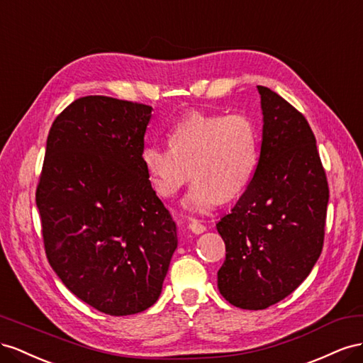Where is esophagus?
<instances>
[{
	"label": "esophagus",
	"instance_id": "1",
	"mask_svg": "<svg viewBox=\"0 0 363 363\" xmlns=\"http://www.w3.org/2000/svg\"><path fill=\"white\" fill-rule=\"evenodd\" d=\"M189 230H190L191 233H194V234H201V233L205 231V225H202L199 220L191 219L190 223H189Z\"/></svg>",
	"mask_w": 363,
	"mask_h": 363
}]
</instances>
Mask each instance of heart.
<instances>
[{"instance_id":"heart-1","label":"heart","mask_w":363,"mask_h":363,"mask_svg":"<svg viewBox=\"0 0 363 363\" xmlns=\"http://www.w3.org/2000/svg\"><path fill=\"white\" fill-rule=\"evenodd\" d=\"M169 146L149 144L141 153L153 189L172 198L194 176L184 206L206 213L242 194L251 182L258 160L255 124L243 113L191 111L174 124Z\"/></svg>"}]
</instances>
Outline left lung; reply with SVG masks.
Here are the masks:
<instances>
[{"instance_id":"1","label":"left lung","mask_w":363,"mask_h":363,"mask_svg":"<svg viewBox=\"0 0 363 363\" xmlns=\"http://www.w3.org/2000/svg\"><path fill=\"white\" fill-rule=\"evenodd\" d=\"M255 172L231 213L217 223L226 257L217 287L228 303L263 310L312 271L324 246L327 174L306 117L266 86Z\"/></svg>"}]
</instances>
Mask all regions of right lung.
I'll return each instance as SVG.
<instances>
[{"instance_id":"right-lung-1","label":"right lung","mask_w":363,"mask_h":363,"mask_svg":"<svg viewBox=\"0 0 363 363\" xmlns=\"http://www.w3.org/2000/svg\"><path fill=\"white\" fill-rule=\"evenodd\" d=\"M152 111L106 96L74 100L51 124L36 187L48 263L111 316L157 303L178 246L141 160Z\"/></svg>"}]
</instances>
